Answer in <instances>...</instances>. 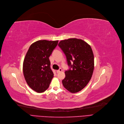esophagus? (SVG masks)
Returning <instances> with one entry per match:
<instances>
[{
	"instance_id": "34e87169",
	"label": "esophagus",
	"mask_w": 124,
	"mask_h": 124,
	"mask_svg": "<svg viewBox=\"0 0 124 124\" xmlns=\"http://www.w3.org/2000/svg\"><path fill=\"white\" fill-rule=\"evenodd\" d=\"M62 70L61 68H60L58 70H56V72H57V73H60V72H62Z\"/></svg>"
}]
</instances>
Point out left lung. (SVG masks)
Returning a JSON list of instances; mask_svg holds the SVG:
<instances>
[{
  "label": "left lung",
  "mask_w": 124,
  "mask_h": 124,
  "mask_svg": "<svg viewBox=\"0 0 124 124\" xmlns=\"http://www.w3.org/2000/svg\"><path fill=\"white\" fill-rule=\"evenodd\" d=\"M58 46L65 54L69 66L62 83L71 93L80 91L91 80L94 68V54L90 45L80 39L61 40Z\"/></svg>",
  "instance_id": "obj_1"
}]
</instances>
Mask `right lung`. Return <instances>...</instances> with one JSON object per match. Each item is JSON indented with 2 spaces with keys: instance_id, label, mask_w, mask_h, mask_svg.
<instances>
[{
  "instance_id": "right-lung-1",
  "label": "right lung",
  "mask_w": 124,
  "mask_h": 124,
  "mask_svg": "<svg viewBox=\"0 0 124 124\" xmlns=\"http://www.w3.org/2000/svg\"><path fill=\"white\" fill-rule=\"evenodd\" d=\"M58 40H38L29 47L23 62V76L31 89L42 93L48 89L54 73L50 69L49 57Z\"/></svg>"
}]
</instances>
